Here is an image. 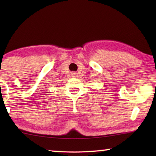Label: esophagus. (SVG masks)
<instances>
[{"mask_svg": "<svg viewBox=\"0 0 156 156\" xmlns=\"http://www.w3.org/2000/svg\"><path fill=\"white\" fill-rule=\"evenodd\" d=\"M73 74H74V75H76V73H74Z\"/></svg>", "mask_w": 156, "mask_h": 156, "instance_id": "obj_1", "label": "esophagus"}]
</instances>
